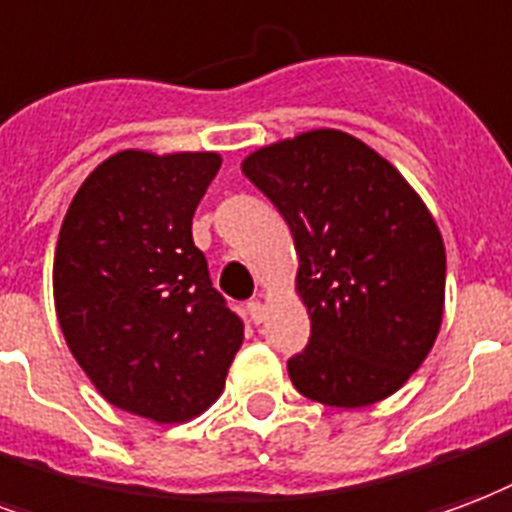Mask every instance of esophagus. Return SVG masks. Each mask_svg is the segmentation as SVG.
Wrapping results in <instances>:
<instances>
[{"instance_id": "1", "label": "esophagus", "mask_w": 512, "mask_h": 512, "mask_svg": "<svg viewBox=\"0 0 512 512\" xmlns=\"http://www.w3.org/2000/svg\"><path fill=\"white\" fill-rule=\"evenodd\" d=\"M246 312L252 317V323H263V320H266V306H263V301H257V298H252V301L246 304Z\"/></svg>"}]
</instances>
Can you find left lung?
<instances>
[{
  "label": "left lung",
  "instance_id": "left-lung-1",
  "mask_svg": "<svg viewBox=\"0 0 512 512\" xmlns=\"http://www.w3.org/2000/svg\"><path fill=\"white\" fill-rule=\"evenodd\" d=\"M244 176L293 233L312 336L287 361L306 399L366 407L410 380L445 309V244L391 162L342 130H309L252 151Z\"/></svg>",
  "mask_w": 512,
  "mask_h": 512
}]
</instances>
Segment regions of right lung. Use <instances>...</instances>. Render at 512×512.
I'll return each mask as SVG.
<instances>
[{
  "label": "right lung",
  "instance_id": "obj_1",
  "mask_svg": "<svg viewBox=\"0 0 512 512\" xmlns=\"http://www.w3.org/2000/svg\"><path fill=\"white\" fill-rule=\"evenodd\" d=\"M219 165L217 151H119L86 176L56 241L64 342L105 401L154 423L208 410L244 342L192 241Z\"/></svg>",
  "mask_w": 512,
  "mask_h": 512
}]
</instances>
